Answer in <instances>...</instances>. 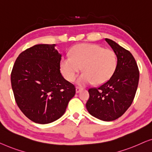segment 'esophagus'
<instances>
[{"instance_id":"obj_1","label":"esophagus","mask_w":152,"mask_h":152,"mask_svg":"<svg viewBox=\"0 0 152 152\" xmlns=\"http://www.w3.org/2000/svg\"><path fill=\"white\" fill-rule=\"evenodd\" d=\"M82 90H83V89L80 88V87H77L76 88V93H79L80 91H82Z\"/></svg>"}]
</instances>
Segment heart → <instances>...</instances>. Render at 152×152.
I'll return each instance as SVG.
<instances>
[{
    "instance_id": "heart-1",
    "label": "heart",
    "mask_w": 152,
    "mask_h": 152,
    "mask_svg": "<svg viewBox=\"0 0 152 152\" xmlns=\"http://www.w3.org/2000/svg\"><path fill=\"white\" fill-rule=\"evenodd\" d=\"M70 56H64L60 62L61 73L66 80L72 82L77 74L83 72L77 82L81 86L102 85L111 78L117 66L116 53L96 44L82 43L74 45Z\"/></svg>"
}]
</instances>
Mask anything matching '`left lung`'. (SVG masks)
Returning <instances> with one entry per match:
<instances>
[{"label":"left lung","instance_id":"left-lung-1","mask_svg":"<svg viewBox=\"0 0 152 152\" xmlns=\"http://www.w3.org/2000/svg\"><path fill=\"white\" fill-rule=\"evenodd\" d=\"M117 56V66L111 78L98 87L89 89L86 107L89 114L104 121L121 117L131 106L139 80L136 60L129 51L105 38Z\"/></svg>","mask_w":152,"mask_h":152}]
</instances>
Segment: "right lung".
I'll list each match as a JSON object with an SVG mask.
<instances>
[{"instance_id": "obj_1", "label": "right lung", "mask_w": 152, "mask_h": 152, "mask_svg": "<svg viewBox=\"0 0 152 152\" xmlns=\"http://www.w3.org/2000/svg\"><path fill=\"white\" fill-rule=\"evenodd\" d=\"M55 44L36 45L19 54L11 73L17 105L36 123H52L63 116L76 94L61 75V54Z\"/></svg>"}]
</instances>
